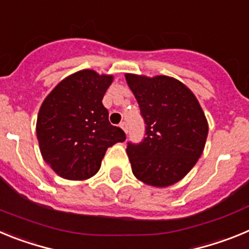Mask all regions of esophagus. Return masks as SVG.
Listing matches in <instances>:
<instances>
[{
    "label": "esophagus",
    "instance_id": "34e87169",
    "mask_svg": "<svg viewBox=\"0 0 249 249\" xmlns=\"http://www.w3.org/2000/svg\"><path fill=\"white\" fill-rule=\"evenodd\" d=\"M120 127L123 129V131L126 132V133L128 132V124H127V122H124V121H123V122H121Z\"/></svg>",
    "mask_w": 249,
    "mask_h": 249
}]
</instances>
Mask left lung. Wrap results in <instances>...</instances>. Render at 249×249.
Returning <instances> with one entry per match:
<instances>
[{"label":"left lung","mask_w":249,"mask_h":249,"mask_svg":"<svg viewBox=\"0 0 249 249\" xmlns=\"http://www.w3.org/2000/svg\"><path fill=\"white\" fill-rule=\"evenodd\" d=\"M146 123L140 143H127L132 172L143 183L168 187L181 181L203 152L208 123L187 86L168 76L126 74Z\"/></svg>","instance_id":"obj_1"}]
</instances>
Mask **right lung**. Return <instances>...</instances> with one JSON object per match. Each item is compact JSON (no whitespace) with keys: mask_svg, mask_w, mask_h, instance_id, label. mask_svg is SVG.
<instances>
[{"mask_svg":"<svg viewBox=\"0 0 249 249\" xmlns=\"http://www.w3.org/2000/svg\"><path fill=\"white\" fill-rule=\"evenodd\" d=\"M112 81L113 76L82 70L66 77L43 101L37 140L45 162L62 178L82 181L94 176L107 148L126 140L102 105Z\"/></svg>","mask_w":249,"mask_h":249,"instance_id":"obj_1","label":"right lung"}]
</instances>
